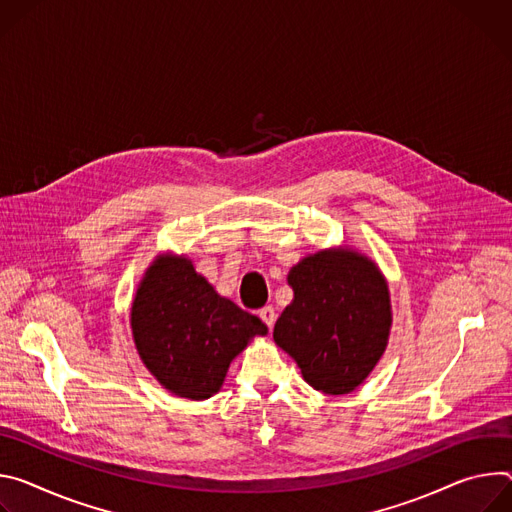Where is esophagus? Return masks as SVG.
<instances>
[{
	"label": "esophagus",
	"mask_w": 512,
	"mask_h": 512,
	"mask_svg": "<svg viewBox=\"0 0 512 512\" xmlns=\"http://www.w3.org/2000/svg\"><path fill=\"white\" fill-rule=\"evenodd\" d=\"M260 319L268 325V327H272L274 325V321H276V311H274V307H264V309H260Z\"/></svg>",
	"instance_id": "34e87169"
}]
</instances>
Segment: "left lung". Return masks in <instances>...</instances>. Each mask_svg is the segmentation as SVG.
Wrapping results in <instances>:
<instances>
[{"label": "left lung", "mask_w": 512, "mask_h": 512, "mask_svg": "<svg viewBox=\"0 0 512 512\" xmlns=\"http://www.w3.org/2000/svg\"><path fill=\"white\" fill-rule=\"evenodd\" d=\"M293 301L272 337L325 394L354 392L386 352L392 305L378 264L352 246L325 248L289 270Z\"/></svg>", "instance_id": "left-lung-1"}]
</instances>
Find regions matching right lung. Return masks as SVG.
<instances>
[{
    "mask_svg": "<svg viewBox=\"0 0 512 512\" xmlns=\"http://www.w3.org/2000/svg\"><path fill=\"white\" fill-rule=\"evenodd\" d=\"M136 352L162 388L181 399L217 394L254 337L268 327L221 297L187 254L154 256L130 309Z\"/></svg>",
    "mask_w": 512,
    "mask_h": 512,
    "instance_id": "add662e5",
    "label": "right lung"
}]
</instances>
